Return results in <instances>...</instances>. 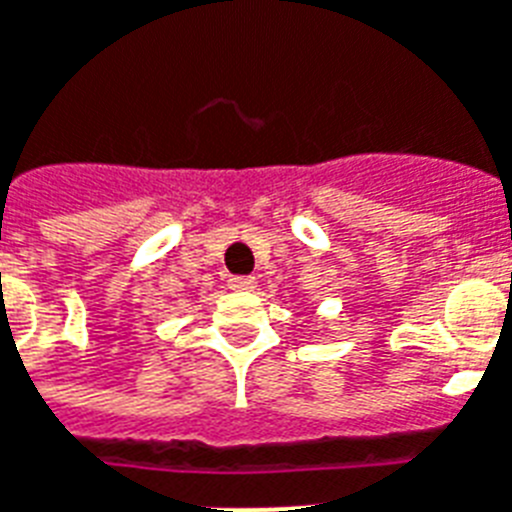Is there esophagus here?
<instances>
[{"label":"esophagus","instance_id":"obj_1","mask_svg":"<svg viewBox=\"0 0 512 512\" xmlns=\"http://www.w3.org/2000/svg\"><path fill=\"white\" fill-rule=\"evenodd\" d=\"M227 285H230L232 290H253V287H256V280H253V277H230Z\"/></svg>","mask_w":512,"mask_h":512}]
</instances>
